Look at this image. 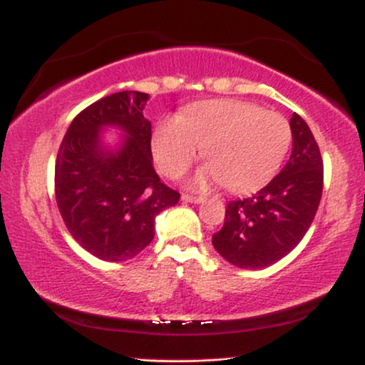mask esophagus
Listing matches in <instances>:
<instances>
[{"mask_svg": "<svg viewBox=\"0 0 365 365\" xmlns=\"http://www.w3.org/2000/svg\"><path fill=\"white\" fill-rule=\"evenodd\" d=\"M182 200L187 203H202L205 198L202 197H192V195H182Z\"/></svg>", "mask_w": 365, "mask_h": 365, "instance_id": "esophagus-1", "label": "esophagus"}]
</instances>
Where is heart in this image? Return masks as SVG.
Masks as SVG:
<instances>
[{
    "label": "heart",
    "instance_id": "1",
    "mask_svg": "<svg viewBox=\"0 0 365 365\" xmlns=\"http://www.w3.org/2000/svg\"><path fill=\"white\" fill-rule=\"evenodd\" d=\"M289 143V122L278 112L243 101H212L158 122L152 150L158 168L178 178L203 147L208 163L192 178V187L203 190L220 182L232 192H248L278 170Z\"/></svg>",
    "mask_w": 365,
    "mask_h": 365
}]
</instances>
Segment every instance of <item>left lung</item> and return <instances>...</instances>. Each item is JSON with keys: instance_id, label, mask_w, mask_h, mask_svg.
I'll use <instances>...</instances> for the list:
<instances>
[{"instance_id": "left-lung-1", "label": "left lung", "mask_w": 365, "mask_h": 365, "mask_svg": "<svg viewBox=\"0 0 365 365\" xmlns=\"http://www.w3.org/2000/svg\"><path fill=\"white\" fill-rule=\"evenodd\" d=\"M292 152L278 175L253 197L227 205L215 250L238 268L259 269L299 245L319 207L324 165L309 125L291 117Z\"/></svg>"}]
</instances>
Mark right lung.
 <instances>
[{
    "label": "right lung",
    "instance_id": "right-lung-1",
    "mask_svg": "<svg viewBox=\"0 0 365 365\" xmlns=\"http://www.w3.org/2000/svg\"><path fill=\"white\" fill-rule=\"evenodd\" d=\"M150 96L122 91L96 101L71 122L54 168L56 202L78 243L104 261H127L150 245L155 217L180 193L152 165ZM120 126L128 135L115 153L102 151L98 130Z\"/></svg>",
    "mask_w": 365,
    "mask_h": 365
}]
</instances>
